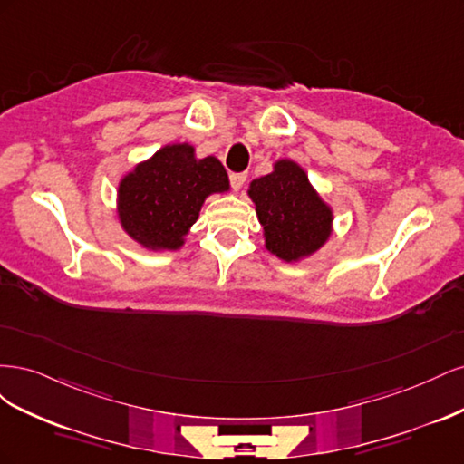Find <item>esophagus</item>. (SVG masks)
Listing matches in <instances>:
<instances>
[{"instance_id": "obj_1", "label": "esophagus", "mask_w": 464, "mask_h": 464, "mask_svg": "<svg viewBox=\"0 0 464 464\" xmlns=\"http://www.w3.org/2000/svg\"><path fill=\"white\" fill-rule=\"evenodd\" d=\"M246 178H247L246 172H232V174H230V184H232V188H234L236 191L240 189V188L246 184Z\"/></svg>"}]
</instances>
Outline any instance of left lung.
Instances as JSON below:
<instances>
[{
	"label": "left lung",
	"instance_id": "left-lung-1",
	"mask_svg": "<svg viewBox=\"0 0 464 464\" xmlns=\"http://www.w3.org/2000/svg\"><path fill=\"white\" fill-rule=\"evenodd\" d=\"M247 195L256 203L265 247L278 259L310 257L329 240L333 210L294 160H276L271 174L251 181Z\"/></svg>",
	"mask_w": 464,
	"mask_h": 464
}]
</instances>
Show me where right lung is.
Masks as SVG:
<instances>
[{
  "instance_id": "add662e5",
  "label": "right lung",
  "mask_w": 464,
  "mask_h": 464,
  "mask_svg": "<svg viewBox=\"0 0 464 464\" xmlns=\"http://www.w3.org/2000/svg\"><path fill=\"white\" fill-rule=\"evenodd\" d=\"M230 189L218 159L195 157L189 143L166 145L118 188L121 228L147 249H179L208 195Z\"/></svg>"
}]
</instances>
